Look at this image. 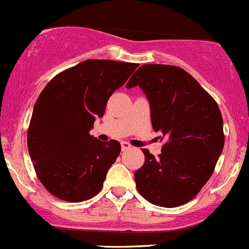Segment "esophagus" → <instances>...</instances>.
<instances>
[{
    "instance_id": "34e87169",
    "label": "esophagus",
    "mask_w": 249,
    "mask_h": 249,
    "mask_svg": "<svg viewBox=\"0 0 249 249\" xmlns=\"http://www.w3.org/2000/svg\"><path fill=\"white\" fill-rule=\"evenodd\" d=\"M130 148H131V144H130L129 142H126V141L122 142V149H123V151H126V149H130Z\"/></svg>"
}]
</instances>
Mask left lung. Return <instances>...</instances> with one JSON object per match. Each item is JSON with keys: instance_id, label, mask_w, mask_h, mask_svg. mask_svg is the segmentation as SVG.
Here are the masks:
<instances>
[{"instance_id": "obj_1", "label": "left lung", "mask_w": 249, "mask_h": 249, "mask_svg": "<svg viewBox=\"0 0 249 249\" xmlns=\"http://www.w3.org/2000/svg\"><path fill=\"white\" fill-rule=\"evenodd\" d=\"M137 85L149 101L152 126L164 140L157 158L142 149L144 163L135 171L137 191L154 206H182L211 178L223 152L221 112L198 81L178 67L143 64L126 88Z\"/></svg>"}]
</instances>
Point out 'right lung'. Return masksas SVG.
<instances>
[{
    "label": "right lung",
    "instance_id": "obj_1",
    "mask_svg": "<svg viewBox=\"0 0 249 249\" xmlns=\"http://www.w3.org/2000/svg\"><path fill=\"white\" fill-rule=\"evenodd\" d=\"M137 67L84 60L57 74L41 91L29 124L28 149L37 178L52 196L78 203L101 191L122 146L115 140L100 141L90 130Z\"/></svg>",
    "mask_w": 249,
    "mask_h": 249
}]
</instances>
